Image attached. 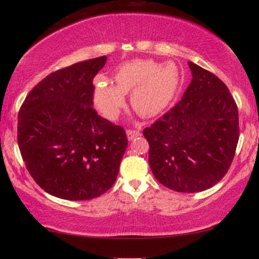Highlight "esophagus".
Here are the masks:
<instances>
[{
  "label": "esophagus",
  "instance_id": "esophagus-1",
  "mask_svg": "<svg viewBox=\"0 0 259 259\" xmlns=\"http://www.w3.org/2000/svg\"><path fill=\"white\" fill-rule=\"evenodd\" d=\"M140 134L141 133L139 130H127V138H128V140H133L134 138L139 137Z\"/></svg>",
  "mask_w": 259,
  "mask_h": 259
}]
</instances>
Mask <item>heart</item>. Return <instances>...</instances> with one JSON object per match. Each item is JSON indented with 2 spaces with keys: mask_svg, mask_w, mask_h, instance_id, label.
<instances>
[{
  "mask_svg": "<svg viewBox=\"0 0 259 259\" xmlns=\"http://www.w3.org/2000/svg\"><path fill=\"white\" fill-rule=\"evenodd\" d=\"M115 86L98 79L94 100L102 114L115 119L131 92V105L144 118H152L167 108L178 91L180 75L175 63L134 60L120 66L114 74Z\"/></svg>",
  "mask_w": 259,
  "mask_h": 259,
  "instance_id": "heart-1",
  "label": "heart"
}]
</instances>
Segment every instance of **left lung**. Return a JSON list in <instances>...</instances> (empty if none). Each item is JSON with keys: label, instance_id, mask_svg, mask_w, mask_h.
Returning <instances> with one entry per match:
<instances>
[{"label": "left lung", "instance_id": "obj_1", "mask_svg": "<svg viewBox=\"0 0 259 259\" xmlns=\"http://www.w3.org/2000/svg\"><path fill=\"white\" fill-rule=\"evenodd\" d=\"M182 100L143 131L155 179L177 192L205 191L228 173L239 139L238 108L226 84L189 62Z\"/></svg>", "mask_w": 259, "mask_h": 259}]
</instances>
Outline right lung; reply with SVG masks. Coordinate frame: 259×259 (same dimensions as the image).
Masks as SVG:
<instances>
[{"label": "right lung", "mask_w": 259, "mask_h": 259, "mask_svg": "<svg viewBox=\"0 0 259 259\" xmlns=\"http://www.w3.org/2000/svg\"><path fill=\"white\" fill-rule=\"evenodd\" d=\"M105 63L106 56H99L51 73L21 106V155L35 183L52 196L93 199L116 180L126 132L92 107L93 79Z\"/></svg>", "instance_id": "right-lung-1"}]
</instances>
